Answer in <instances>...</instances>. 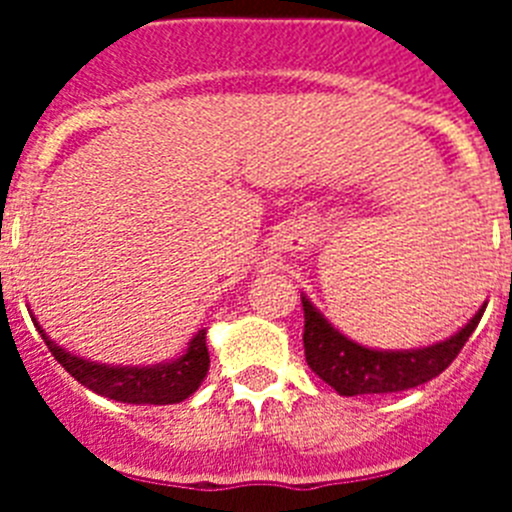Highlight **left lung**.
<instances>
[{
	"mask_svg": "<svg viewBox=\"0 0 512 512\" xmlns=\"http://www.w3.org/2000/svg\"><path fill=\"white\" fill-rule=\"evenodd\" d=\"M485 307L487 302L456 336L446 338V341L413 348V351H377V348H366L338 333L312 307V302L302 297V310H305L302 343H305L307 366L343 397L413 390V387L438 377L459 356L464 343L469 341V336L482 320Z\"/></svg>",
	"mask_w": 512,
	"mask_h": 512,
	"instance_id": "8db88e82",
	"label": "left lung"
}]
</instances>
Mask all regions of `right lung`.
I'll list each match as a JSON object with an SVG mask.
<instances>
[{
    "mask_svg": "<svg viewBox=\"0 0 512 512\" xmlns=\"http://www.w3.org/2000/svg\"><path fill=\"white\" fill-rule=\"evenodd\" d=\"M43 341L48 351L56 356L58 364L76 382L84 384L87 390L97 392V395L110 397V400L117 402H128V405H174V402L187 400L189 395L197 392L202 379L207 377V369H210L205 330H200L189 341V348L179 359L156 366L94 364V361L79 359V356L63 351L45 333Z\"/></svg>",
    "mask_w": 512,
    "mask_h": 512,
    "instance_id": "obj_1",
    "label": "right lung"
}]
</instances>
